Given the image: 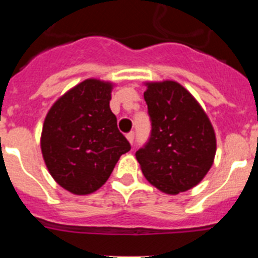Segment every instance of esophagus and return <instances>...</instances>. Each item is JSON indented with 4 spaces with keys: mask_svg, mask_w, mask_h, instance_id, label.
I'll list each match as a JSON object with an SVG mask.
<instances>
[{
    "mask_svg": "<svg viewBox=\"0 0 258 258\" xmlns=\"http://www.w3.org/2000/svg\"><path fill=\"white\" fill-rule=\"evenodd\" d=\"M126 140L129 141V143H131V145H133V142H134V132H131V133L126 134Z\"/></svg>",
    "mask_w": 258,
    "mask_h": 258,
    "instance_id": "obj_1",
    "label": "esophagus"
}]
</instances>
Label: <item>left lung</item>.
Returning <instances> with one entry per match:
<instances>
[{"mask_svg":"<svg viewBox=\"0 0 258 258\" xmlns=\"http://www.w3.org/2000/svg\"><path fill=\"white\" fill-rule=\"evenodd\" d=\"M146 86L151 137L136 157L152 186L177 195L200 183L211 169L216 133L206 111L181 84L165 80Z\"/></svg>","mask_w":258,"mask_h":258,"instance_id":"obj_1","label":"left lung"}]
</instances>
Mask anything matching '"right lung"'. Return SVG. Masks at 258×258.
Masks as SVG:
<instances>
[{
  "mask_svg": "<svg viewBox=\"0 0 258 258\" xmlns=\"http://www.w3.org/2000/svg\"><path fill=\"white\" fill-rule=\"evenodd\" d=\"M113 84L84 80L49 109L41 133V151L59 186L89 195L101 188L131 145L109 108Z\"/></svg>",
  "mask_w": 258,
  "mask_h": 258,
  "instance_id": "1",
  "label": "right lung"
}]
</instances>
